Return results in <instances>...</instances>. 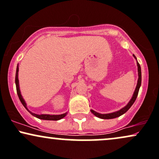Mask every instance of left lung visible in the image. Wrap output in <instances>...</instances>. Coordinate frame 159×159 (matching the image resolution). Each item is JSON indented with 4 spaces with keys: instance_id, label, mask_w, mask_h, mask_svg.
Wrapping results in <instances>:
<instances>
[{
    "instance_id": "1",
    "label": "left lung",
    "mask_w": 159,
    "mask_h": 159,
    "mask_svg": "<svg viewBox=\"0 0 159 159\" xmlns=\"http://www.w3.org/2000/svg\"><path fill=\"white\" fill-rule=\"evenodd\" d=\"M133 56L135 57V58H135V56L134 55H133ZM137 66H138V72H139V79H138V83H137V86H136V88H135V92L134 93H133V98H131V100L129 101V102L128 103V104L127 105L126 107H124V108H122L121 110L117 111V112H112V113H109V114H100V113H98V112H95L94 110H91V112L92 113H93L95 115V116H97V117L100 118H102V119H112V118H117V117H119V116H121V115H123L127 111L129 110V108L131 107L132 105L133 104V103L135 102V101L136 100V98L138 96V94H139V88L141 87V66H140V64H139V63L137 62Z\"/></svg>"
}]
</instances>
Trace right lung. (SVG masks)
I'll return each instance as SVG.
<instances>
[{
  "label": "right lung",
  "instance_id": "obj_1",
  "mask_svg": "<svg viewBox=\"0 0 159 159\" xmlns=\"http://www.w3.org/2000/svg\"><path fill=\"white\" fill-rule=\"evenodd\" d=\"M18 64L17 66V70H16V75H15V84H16V90H17V93H18V98L20 99V102L22 103V104L24 105V107L26 110H28V112H30V113L32 115L35 117L39 118V119H43V120H49V121H58V120H60L61 118H63L64 117L66 116V113L64 114H61V115H37L33 113V112H30V110H28L27 107H26V104L25 103V101L23 98L21 94H20V88H19V83H18Z\"/></svg>",
  "mask_w": 159,
  "mask_h": 159
}]
</instances>
